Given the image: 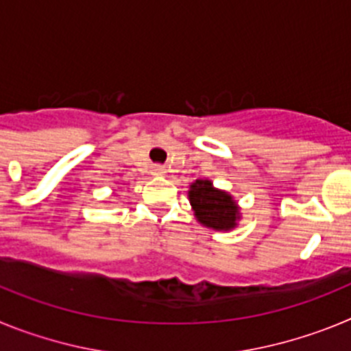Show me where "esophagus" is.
Returning a JSON list of instances; mask_svg holds the SVG:
<instances>
[{"instance_id":"34e87169","label":"esophagus","mask_w":351,"mask_h":351,"mask_svg":"<svg viewBox=\"0 0 351 351\" xmlns=\"http://www.w3.org/2000/svg\"><path fill=\"white\" fill-rule=\"evenodd\" d=\"M151 172H153V176H165L167 170H165V167L154 165V167H153V170H151Z\"/></svg>"}]
</instances>
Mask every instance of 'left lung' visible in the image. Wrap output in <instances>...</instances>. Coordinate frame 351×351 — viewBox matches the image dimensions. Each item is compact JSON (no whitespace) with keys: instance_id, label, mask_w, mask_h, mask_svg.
I'll list each match as a JSON object with an SVG mask.
<instances>
[{"instance_id":"left-lung-1","label":"left lung","mask_w":351,"mask_h":351,"mask_svg":"<svg viewBox=\"0 0 351 351\" xmlns=\"http://www.w3.org/2000/svg\"><path fill=\"white\" fill-rule=\"evenodd\" d=\"M195 216L204 226L213 230H232L237 226L241 213L232 198L223 190H216L207 179H197L188 191Z\"/></svg>"}]
</instances>
